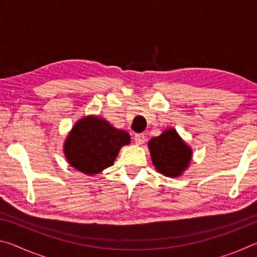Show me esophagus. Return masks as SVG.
Listing matches in <instances>:
<instances>
[{
	"instance_id": "esophagus-1",
	"label": "esophagus",
	"mask_w": 257,
	"mask_h": 257,
	"mask_svg": "<svg viewBox=\"0 0 257 257\" xmlns=\"http://www.w3.org/2000/svg\"><path fill=\"white\" fill-rule=\"evenodd\" d=\"M145 139H146V137H145L144 134H136V135H135V136H134V141H135V143H136L137 145L144 144Z\"/></svg>"
}]
</instances>
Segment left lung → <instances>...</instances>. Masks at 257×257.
Segmentation results:
<instances>
[{
	"instance_id": "1",
	"label": "left lung",
	"mask_w": 257,
	"mask_h": 257,
	"mask_svg": "<svg viewBox=\"0 0 257 257\" xmlns=\"http://www.w3.org/2000/svg\"><path fill=\"white\" fill-rule=\"evenodd\" d=\"M151 158L156 170L165 177H179L191 161L193 152L176 129H167L149 142Z\"/></svg>"
}]
</instances>
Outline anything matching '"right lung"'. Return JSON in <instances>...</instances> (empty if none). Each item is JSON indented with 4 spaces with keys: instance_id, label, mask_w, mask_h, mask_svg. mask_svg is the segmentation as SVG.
Here are the masks:
<instances>
[{
    "instance_id": "add662e5",
    "label": "right lung",
    "mask_w": 257,
    "mask_h": 257,
    "mask_svg": "<svg viewBox=\"0 0 257 257\" xmlns=\"http://www.w3.org/2000/svg\"><path fill=\"white\" fill-rule=\"evenodd\" d=\"M130 143L127 132L105 119L88 115L77 121L64 142V155L72 168L85 175H97L114 163L120 149Z\"/></svg>"
}]
</instances>
